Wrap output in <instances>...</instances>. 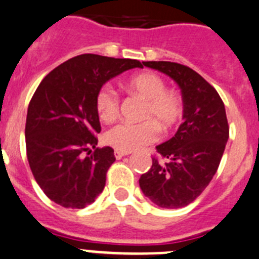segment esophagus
I'll return each mask as SVG.
<instances>
[{
    "mask_svg": "<svg viewBox=\"0 0 259 259\" xmlns=\"http://www.w3.org/2000/svg\"><path fill=\"white\" fill-rule=\"evenodd\" d=\"M127 154H129V152H122V151H117V149H116V151H115V157H116V159H120V158H122V157H124V156H127Z\"/></svg>",
    "mask_w": 259,
    "mask_h": 259,
    "instance_id": "34e87169",
    "label": "esophagus"
}]
</instances>
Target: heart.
<instances>
[{
	"label": "heart",
	"instance_id": "b5f03b06",
	"mask_svg": "<svg viewBox=\"0 0 259 259\" xmlns=\"http://www.w3.org/2000/svg\"><path fill=\"white\" fill-rule=\"evenodd\" d=\"M126 89L146 100L139 124L121 122L108 130L106 143L117 151L133 152L141 149L158 139L159 127L168 130L183 115V101L176 93L166 91L165 81L153 72H142L126 81ZM118 96L115 89L106 84L98 91L96 107L103 121H112L118 113Z\"/></svg>",
	"mask_w": 259,
	"mask_h": 259
}]
</instances>
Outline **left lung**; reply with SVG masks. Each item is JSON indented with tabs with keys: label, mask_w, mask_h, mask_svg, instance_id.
Instances as JSON below:
<instances>
[{
	"label": "left lung",
	"mask_w": 259,
	"mask_h": 259,
	"mask_svg": "<svg viewBox=\"0 0 259 259\" xmlns=\"http://www.w3.org/2000/svg\"><path fill=\"white\" fill-rule=\"evenodd\" d=\"M181 89L184 122L171 139L156 147L162 162L152 158V167L139 179L147 198L161 208H181L206 189L219 168L229 139L224 102L216 89L198 72L170 61H147Z\"/></svg>",
	"instance_id": "8db88e82"
}]
</instances>
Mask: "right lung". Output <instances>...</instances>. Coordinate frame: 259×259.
Returning a JSON list of instances; mask_svg holds the SVG:
<instances>
[{"mask_svg": "<svg viewBox=\"0 0 259 259\" xmlns=\"http://www.w3.org/2000/svg\"><path fill=\"white\" fill-rule=\"evenodd\" d=\"M134 67L143 65L79 55L53 69L31 97L25 124L29 166L43 193L60 206L84 208L102 193L116 158L111 147L96 148L101 132L96 97L106 81Z\"/></svg>", "mask_w": 259, "mask_h": 259, "instance_id": "add662e5", "label": "right lung"}]
</instances>
